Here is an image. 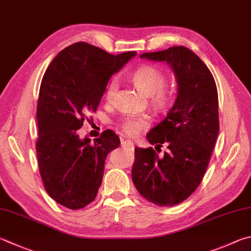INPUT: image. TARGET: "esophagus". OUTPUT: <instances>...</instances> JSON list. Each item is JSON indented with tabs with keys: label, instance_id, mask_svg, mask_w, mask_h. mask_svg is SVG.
I'll return each instance as SVG.
<instances>
[{
	"label": "esophagus",
	"instance_id": "1",
	"mask_svg": "<svg viewBox=\"0 0 251 251\" xmlns=\"http://www.w3.org/2000/svg\"><path fill=\"white\" fill-rule=\"evenodd\" d=\"M121 146H122L123 149L134 150V144H133V141H130V140H124V139H123L121 141Z\"/></svg>",
	"mask_w": 251,
	"mask_h": 251
}]
</instances>
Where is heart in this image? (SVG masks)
<instances>
[{
  "instance_id": "obj_1",
  "label": "heart",
  "mask_w": 251,
  "mask_h": 251,
  "mask_svg": "<svg viewBox=\"0 0 251 251\" xmlns=\"http://www.w3.org/2000/svg\"><path fill=\"white\" fill-rule=\"evenodd\" d=\"M134 83L144 93L151 95L153 104L158 107L166 106L170 100V94L163 88L166 76L162 71L153 66H141L131 75ZM118 90V78L114 76L108 82L105 90L107 101H113ZM150 124V118L146 114H129L120 122V127L126 135L136 136Z\"/></svg>"
}]
</instances>
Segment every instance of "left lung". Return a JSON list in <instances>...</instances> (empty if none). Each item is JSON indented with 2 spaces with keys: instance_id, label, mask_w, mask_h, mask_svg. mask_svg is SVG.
Listing matches in <instances>:
<instances>
[{
  "instance_id": "8db88e82",
  "label": "left lung",
  "mask_w": 251,
  "mask_h": 251,
  "mask_svg": "<svg viewBox=\"0 0 251 251\" xmlns=\"http://www.w3.org/2000/svg\"><path fill=\"white\" fill-rule=\"evenodd\" d=\"M140 58L167 62L173 70L177 94L173 106L147 139L152 147L135 148L131 179L143 197L159 206H173L192 194L206 172L220 121L216 83L206 65L192 50L183 46L162 51L145 52Z\"/></svg>"
}]
</instances>
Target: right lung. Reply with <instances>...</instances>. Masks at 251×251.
<instances>
[{"instance_id": "1", "label": "right lung", "mask_w": 251, "mask_h": 251, "mask_svg": "<svg viewBox=\"0 0 251 251\" xmlns=\"http://www.w3.org/2000/svg\"><path fill=\"white\" fill-rule=\"evenodd\" d=\"M137 52L108 53L83 42L61 50L47 68L37 103L36 151L40 176L50 198L80 209L97 197L107 153L120 146L114 131L91 141L78 135L97 111L112 75Z\"/></svg>"}]
</instances>
